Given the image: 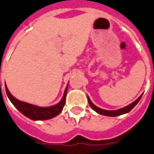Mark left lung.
I'll use <instances>...</instances> for the list:
<instances>
[{"label": "left lung", "mask_w": 154, "mask_h": 154, "mask_svg": "<svg viewBox=\"0 0 154 154\" xmlns=\"http://www.w3.org/2000/svg\"><path fill=\"white\" fill-rule=\"evenodd\" d=\"M142 96H143V94L141 95L140 97H138L137 100H135L134 102H132L131 104H130V105H128V106H126V107H124V108H122V109H117V110H113V111H110V110H105V109H100V108L97 107L96 105H94L92 102H91V99L89 98V97H88V102H89V104H90V105H91V107L92 108V109H94L95 112H97V113L101 114V115H103V116H120V115H122V114H125V113H128V112H130L131 110V109H133V108H134V106L137 105V104H138V102L141 99Z\"/></svg>", "instance_id": "1"}]
</instances>
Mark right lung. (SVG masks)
<instances>
[{
	"label": "right lung",
	"instance_id": "1",
	"mask_svg": "<svg viewBox=\"0 0 154 154\" xmlns=\"http://www.w3.org/2000/svg\"><path fill=\"white\" fill-rule=\"evenodd\" d=\"M67 90L68 86L66 87L64 94L62 97L61 101L58 104L50 106V107H39L37 105H31L29 103L23 102V101H19L16 97H14L10 94L9 91L8 90L7 86L5 85V91L7 95L11 102L14 105V106L19 110L25 116L28 117L29 119L33 120H49L51 118L55 117L56 116L59 115L61 112L64 104H65L66 95H67Z\"/></svg>",
	"mask_w": 154,
	"mask_h": 154
}]
</instances>
